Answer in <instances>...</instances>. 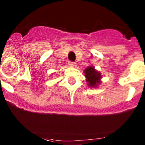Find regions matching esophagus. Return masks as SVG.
I'll return each instance as SVG.
<instances>
[{
    "mask_svg": "<svg viewBox=\"0 0 145 145\" xmlns=\"http://www.w3.org/2000/svg\"><path fill=\"white\" fill-rule=\"evenodd\" d=\"M68 65H70V67H74L75 65V62H74V61H70L68 62Z\"/></svg>",
    "mask_w": 145,
    "mask_h": 145,
    "instance_id": "obj_1",
    "label": "esophagus"
}]
</instances>
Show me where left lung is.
Returning a JSON list of instances; mask_svg holds the SVG:
<instances>
[{
  "label": "left lung",
  "instance_id": "8db88e82",
  "mask_svg": "<svg viewBox=\"0 0 145 145\" xmlns=\"http://www.w3.org/2000/svg\"><path fill=\"white\" fill-rule=\"evenodd\" d=\"M85 76L87 78V82L88 83V86L91 87H95L100 83L101 75L97 72L93 67H88L84 70Z\"/></svg>",
  "mask_w": 145,
  "mask_h": 145
}]
</instances>
